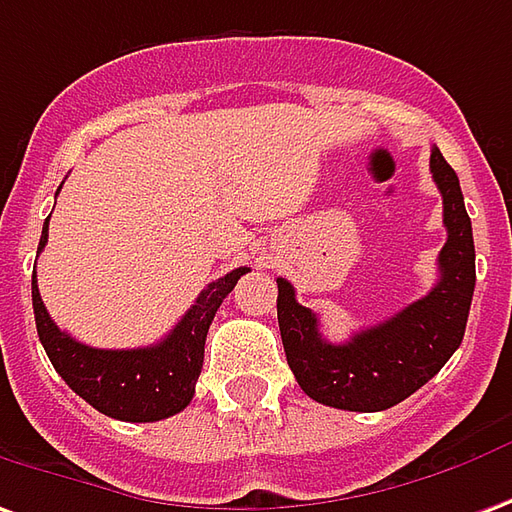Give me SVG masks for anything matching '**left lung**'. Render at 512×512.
<instances>
[{
  "label": "left lung",
  "instance_id": "left-lung-1",
  "mask_svg": "<svg viewBox=\"0 0 512 512\" xmlns=\"http://www.w3.org/2000/svg\"><path fill=\"white\" fill-rule=\"evenodd\" d=\"M432 180L443 196L446 244L438 255L441 280L427 296L377 327L330 343L318 316L296 302L288 280H277V318L285 357L299 388L321 405L377 413L405 402L455 355L474 296V235L455 169L432 146Z\"/></svg>",
  "mask_w": 512,
  "mask_h": 512
}]
</instances>
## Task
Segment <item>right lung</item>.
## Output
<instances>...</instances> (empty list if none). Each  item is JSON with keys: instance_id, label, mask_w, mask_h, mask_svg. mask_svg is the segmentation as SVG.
Listing matches in <instances>:
<instances>
[{"instance_id": "obj_1", "label": "right lung", "mask_w": 512, "mask_h": 512, "mask_svg": "<svg viewBox=\"0 0 512 512\" xmlns=\"http://www.w3.org/2000/svg\"><path fill=\"white\" fill-rule=\"evenodd\" d=\"M46 238L49 219L41 232L38 252L46 246ZM246 271L249 268L241 266L210 282L196 296L194 307L180 318V324L163 341L144 349H94L66 335L46 313L32 271V310L38 338L57 374L99 413L119 421H160L191 405L205 363L207 330L219 305Z\"/></svg>"}]
</instances>
